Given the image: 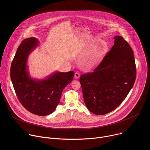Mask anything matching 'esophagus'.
Returning <instances> with one entry per match:
<instances>
[{
    "label": "esophagus",
    "mask_w": 150,
    "mask_h": 150,
    "mask_svg": "<svg viewBox=\"0 0 150 150\" xmlns=\"http://www.w3.org/2000/svg\"><path fill=\"white\" fill-rule=\"evenodd\" d=\"M74 77H75V79H78V78L80 77V74H79V73H78V72H75V76H74Z\"/></svg>",
    "instance_id": "1"
}]
</instances>
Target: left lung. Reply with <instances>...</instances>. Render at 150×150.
I'll list each match as a JSON object with an SVG mask.
<instances>
[{
	"label": "left lung",
	"instance_id": "obj_1",
	"mask_svg": "<svg viewBox=\"0 0 150 150\" xmlns=\"http://www.w3.org/2000/svg\"><path fill=\"white\" fill-rule=\"evenodd\" d=\"M93 72L79 79L84 103L97 115L115 110L125 99L135 83L137 75L134 52L122 36Z\"/></svg>",
	"mask_w": 150,
	"mask_h": 150
}]
</instances>
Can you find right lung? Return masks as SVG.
<instances>
[{"instance_id": "right-lung-1", "label": "right lung", "mask_w": 150, "mask_h": 150, "mask_svg": "<svg viewBox=\"0 0 150 150\" xmlns=\"http://www.w3.org/2000/svg\"><path fill=\"white\" fill-rule=\"evenodd\" d=\"M38 44V40L33 37L22 41L11 64V78L21 104L30 112L42 116L54 112L63 89L72 81L75 74L72 71L56 72L45 79H32L27 62L30 53Z\"/></svg>"}]
</instances>
